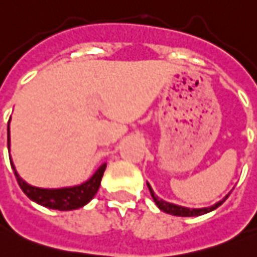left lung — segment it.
I'll return each instance as SVG.
<instances>
[{
    "instance_id": "obj_1",
    "label": "left lung",
    "mask_w": 257,
    "mask_h": 257,
    "mask_svg": "<svg viewBox=\"0 0 257 257\" xmlns=\"http://www.w3.org/2000/svg\"><path fill=\"white\" fill-rule=\"evenodd\" d=\"M148 189H150V192H151V196H152V199H154V201H155V204H157L162 211H165V213L168 214H172V215H178V217H196V215H203V214L210 213V211L215 210L217 207H220L221 204L228 199V196L231 194V193H229L228 196H225V199L218 201V203H217V204H214V206L207 207V208H186V207L176 206V204L168 203V201H164V200H161L159 197H157V196H155V193L152 192V189L150 187V185H148Z\"/></svg>"
}]
</instances>
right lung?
I'll use <instances>...</instances> for the list:
<instances>
[{
    "instance_id": "1",
    "label": "right lung",
    "mask_w": 257,
    "mask_h": 257,
    "mask_svg": "<svg viewBox=\"0 0 257 257\" xmlns=\"http://www.w3.org/2000/svg\"><path fill=\"white\" fill-rule=\"evenodd\" d=\"M8 148H10V125H8ZM11 165H12V169L15 173L18 185L29 199L36 201L37 204L47 207V208L61 210V211L75 210V208H79V207L85 206L86 203H89L98 192L100 180H102V176H103V172L106 169V164H103L96 172L93 173L91 179L86 180L85 183L79 186L64 187V189H40V187L28 185L18 175L14 164H11Z\"/></svg>"
}]
</instances>
